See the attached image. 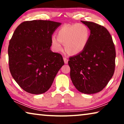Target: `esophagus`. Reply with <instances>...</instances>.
Wrapping results in <instances>:
<instances>
[{"mask_svg": "<svg viewBox=\"0 0 124 124\" xmlns=\"http://www.w3.org/2000/svg\"><path fill=\"white\" fill-rule=\"evenodd\" d=\"M63 60H64V63H65V64H68V59L66 58V57H64Z\"/></svg>", "mask_w": 124, "mask_h": 124, "instance_id": "1", "label": "esophagus"}]
</instances>
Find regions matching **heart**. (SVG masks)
<instances>
[{
	"label": "heart",
	"instance_id": "obj_1",
	"mask_svg": "<svg viewBox=\"0 0 124 124\" xmlns=\"http://www.w3.org/2000/svg\"><path fill=\"white\" fill-rule=\"evenodd\" d=\"M57 38L52 37L51 43L56 51L62 50V44L67 53L76 55L82 52L87 46L90 38V31L83 23L65 25L56 32Z\"/></svg>",
	"mask_w": 124,
	"mask_h": 124
}]
</instances>
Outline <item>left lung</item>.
<instances>
[{"label":"left lung","mask_w":124,"mask_h":124,"mask_svg":"<svg viewBox=\"0 0 124 124\" xmlns=\"http://www.w3.org/2000/svg\"><path fill=\"white\" fill-rule=\"evenodd\" d=\"M90 30L85 50L68 61L71 80L79 92L95 94L106 87L115 72L116 51L106 28L97 23L81 21Z\"/></svg>","instance_id":"left-lung-1"}]
</instances>
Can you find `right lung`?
I'll use <instances>...</instances> for the list:
<instances>
[{
    "instance_id": "add662e5",
    "label": "right lung",
    "mask_w": 124,
    "mask_h": 124,
    "mask_svg": "<svg viewBox=\"0 0 124 124\" xmlns=\"http://www.w3.org/2000/svg\"><path fill=\"white\" fill-rule=\"evenodd\" d=\"M61 24L33 20L23 22L15 30L8 49L9 70L15 81L26 92H46L64 64L62 56L50 49L52 35Z\"/></svg>"
}]
</instances>
